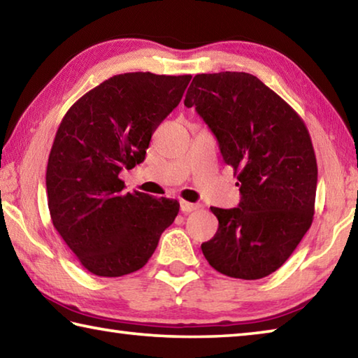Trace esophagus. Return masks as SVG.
Returning a JSON list of instances; mask_svg holds the SVG:
<instances>
[{
	"label": "esophagus",
	"mask_w": 358,
	"mask_h": 358,
	"mask_svg": "<svg viewBox=\"0 0 358 358\" xmlns=\"http://www.w3.org/2000/svg\"><path fill=\"white\" fill-rule=\"evenodd\" d=\"M180 208H181V211H183V213H191V211L199 208V205L186 202V201H180Z\"/></svg>",
	"instance_id": "1"
}]
</instances>
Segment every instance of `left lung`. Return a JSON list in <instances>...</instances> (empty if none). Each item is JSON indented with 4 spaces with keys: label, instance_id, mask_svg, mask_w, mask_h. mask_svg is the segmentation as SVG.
<instances>
[{
    "label": "left lung",
    "instance_id": "obj_1",
    "mask_svg": "<svg viewBox=\"0 0 358 358\" xmlns=\"http://www.w3.org/2000/svg\"><path fill=\"white\" fill-rule=\"evenodd\" d=\"M186 107L213 132L240 186L237 208L211 207L220 221L202 252L230 278L260 280L286 262L311 227L317 162L305 123L248 72L197 74Z\"/></svg>",
    "mask_w": 358,
    "mask_h": 358
}]
</instances>
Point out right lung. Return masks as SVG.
Returning a JSON list of instances; mask_svg holds the SVG:
<instances>
[{
  "instance_id": "add662e5",
  "label": "right lung",
  "mask_w": 358,
  "mask_h": 358,
  "mask_svg": "<svg viewBox=\"0 0 358 358\" xmlns=\"http://www.w3.org/2000/svg\"><path fill=\"white\" fill-rule=\"evenodd\" d=\"M191 76L128 72L83 94L59 124L45 186L52 222L93 275L141 270L178 215L173 199L124 192L123 169L141 164L151 136L180 104Z\"/></svg>"
}]
</instances>
